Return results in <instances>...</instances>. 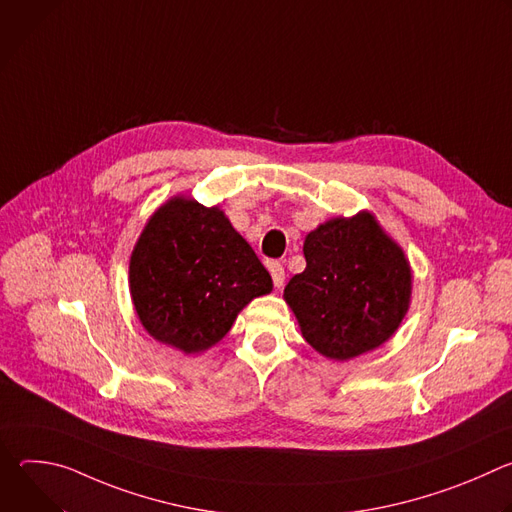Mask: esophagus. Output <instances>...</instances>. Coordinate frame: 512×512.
<instances>
[{
  "instance_id": "34e87169",
  "label": "esophagus",
  "mask_w": 512,
  "mask_h": 512,
  "mask_svg": "<svg viewBox=\"0 0 512 512\" xmlns=\"http://www.w3.org/2000/svg\"><path fill=\"white\" fill-rule=\"evenodd\" d=\"M269 273H271V279H273V285L275 287H281L285 283V269L279 261H271L269 263Z\"/></svg>"
}]
</instances>
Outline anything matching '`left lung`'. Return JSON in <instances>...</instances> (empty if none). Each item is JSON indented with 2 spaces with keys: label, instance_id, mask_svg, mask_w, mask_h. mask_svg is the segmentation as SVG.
<instances>
[{
  "label": "left lung",
  "instance_id": "left-lung-1",
  "mask_svg": "<svg viewBox=\"0 0 512 512\" xmlns=\"http://www.w3.org/2000/svg\"><path fill=\"white\" fill-rule=\"evenodd\" d=\"M304 257L306 269L283 296L310 346L348 360L393 336L409 308L411 269L373 214L320 225L306 237Z\"/></svg>",
  "mask_w": 512,
  "mask_h": 512
}]
</instances>
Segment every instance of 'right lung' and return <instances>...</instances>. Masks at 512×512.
Instances as JSON below:
<instances>
[{"label": "right lung", "instance_id": "1", "mask_svg": "<svg viewBox=\"0 0 512 512\" xmlns=\"http://www.w3.org/2000/svg\"><path fill=\"white\" fill-rule=\"evenodd\" d=\"M135 312L156 340L186 354L221 340L273 281L218 208L174 198L145 225L129 263Z\"/></svg>", "mask_w": 512, "mask_h": 512}]
</instances>
